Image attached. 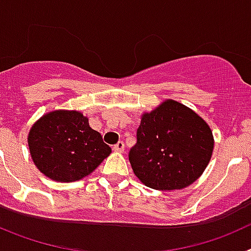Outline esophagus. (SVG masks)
Wrapping results in <instances>:
<instances>
[{
  "label": "esophagus",
  "mask_w": 251,
  "mask_h": 251,
  "mask_svg": "<svg viewBox=\"0 0 251 251\" xmlns=\"http://www.w3.org/2000/svg\"><path fill=\"white\" fill-rule=\"evenodd\" d=\"M113 151L117 153H122L124 151V143L123 142H118L117 145H114V147H113Z\"/></svg>",
  "instance_id": "obj_1"
}]
</instances>
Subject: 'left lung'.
Returning <instances> with one entry per match:
<instances>
[{
    "mask_svg": "<svg viewBox=\"0 0 251 251\" xmlns=\"http://www.w3.org/2000/svg\"><path fill=\"white\" fill-rule=\"evenodd\" d=\"M214 143L211 128L200 115L179 101L167 99L142 114L129 162L134 175L147 187L182 190L203 174Z\"/></svg>",
    "mask_w": 251,
    "mask_h": 251,
    "instance_id": "obj_1",
    "label": "left lung"
}]
</instances>
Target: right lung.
Returning <instances> with one entry per match:
<instances>
[{
  "mask_svg": "<svg viewBox=\"0 0 251 251\" xmlns=\"http://www.w3.org/2000/svg\"><path fill=\"white\" fill-rule=\"evenodd\" d=\"M31 158L41 174L57 182L89 176L112 153L100 133L77 110H54L35 122L27 136Z\"/></svg>",
  "mask_w": 251,
  "mask_h": 251,
  "instance_id": "add662e5",
  "label": "right lung"
}]
</instances>
